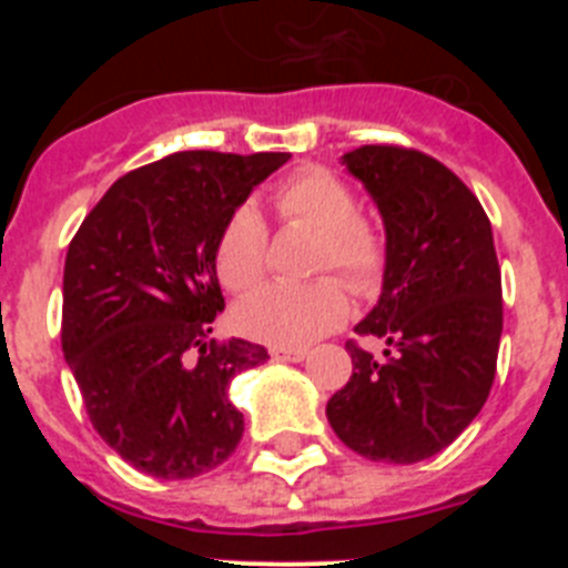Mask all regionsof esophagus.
<instances>
[{"label": "esophagus", "instance_id": "obj_1", "mask_svg": "<svg viewBox=\"0 0 568 568\" xmlns=\"http://www.w3.org/2000/svg\"><path fill=\"white\" fill-rule=\"evenodd\" d=\"M273 355L275 361H290V364H301V361L307 358V349H281V346H273Z\"/></svg>", "mask_w": 568, "mask_h": 568}]
</instances>
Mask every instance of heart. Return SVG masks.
<instances>
[{
    "mask_svg": "<svg viewBox=\"0 0 568 568\" xmlns=\"http://www.w3.org/2000/svg\"><path fill=\"white\" fill-rule=\"evenodd\" d=\"M284 222L321 233L315 270H338L349 287L369 290L384 267V241L358 215L353 190L329 170L307 168L290 175L273 195ZM267 270V227L253 204H241L215 241V273L233 293L255 287ZM244 335L281 349H304L346 318V295L338 281L321 278L307 287L267 284L235 310Z\"/></svg>",
    "mask_w": 568,
    "mask_h": 568,
    "instance_id": "1",
    "label": "heart"
}]
</instances>
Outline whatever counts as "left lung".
Returning a JSON list of instances; mask_svg holds the SVG:
<instances>
[{"label": "left lung", "instance_id": "obj_1", "mask_svg": "<svg viewBox=\"0 0 568 568\" xmlns=\"http://www.w3.org/2000/svg\"><path fill=\"white\" fill-rule=\"evenodd\" d=\"M341 162L384 222L381 298L355 333L386 349L378 361L346 344L353 378L329 398L327 420L364 458L418 464L464 433L495 381L504 304L491 224L433 155L366 144Z\"/></svg>", "mask_w": 568, "mask_h": 568}]
</instances>
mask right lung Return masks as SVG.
<instances>
[{
    "instance_id": "obj_1",
    "label": "right lung",
    "mask_w": 568,
    "mask_h": 568,
    "mask_svg": "<svg viewBox=\"0 0 568 568\" xmlns=\"http://www.w3.org/2000/svg\"><path fill=\"white\" fill-rule=\"evenodd\" d=\"M287 159L173 153L122 175L70 241L64 361L93 429L144 475L195 478L239 446L244 415L230 381L270 355L244 338H210L224 310L215 241Z\"/></svg>"
}]
</instances>
